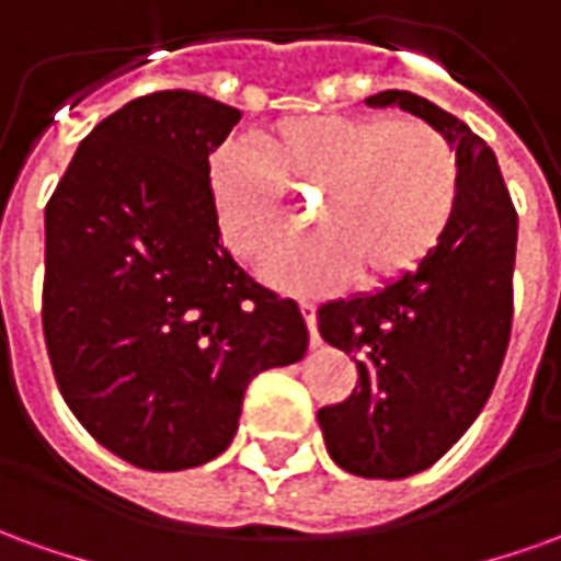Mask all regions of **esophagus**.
Here are the masks:
<instances>
[{"mask_svg": "<svg viewBox=\"0 0 561 561\" xmlns=\"http://www.w3.org/2000/svg\"><path fill=\"white\" fill-rule=\"evenodd\" d=\"M300 312H304L306 328H309V342H312V348H316L318 342H321V336H318V312H316V304H309V300H304V304H300Z\"/></svg>", "mask_w": 561, "mask_h": 561, "instance_id": "34e87169", "label": "esophagus"}]
</instances>
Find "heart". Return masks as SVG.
<instances>
[{
  "instance_id": "heart-1",
  "label": "heart",
  "mask_w": 561,
  "mask_h": 561,
  "mask_svg": "<svg viewBox=\"0 0 561 561\" xmlns=\"http://www.w3.org/2000/svg\"><path fill=\"white\" fill-rule=\"evenodd\" d=\"M285 192H318L312 237L285 245L267 279L285 291H330L352 276L364 288L402 279L433 255L457 216L462 161L423 119L324 114L282 119L261 156L221 149L209 161L216 221L243 261H261L294 213Z\"/></svg>"
}]
</instances>
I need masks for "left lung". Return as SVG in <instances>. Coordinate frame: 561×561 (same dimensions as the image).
Segmentation results:
<instances>
[{
    "instance_id": "8db88e82",
    "label": "left lung",
    "mask_w": 561,
    "mask_h": 561,
    "mask_svg": "<svg viewBox=\"0 0 561 561\" xmlns=\"http://www.w3.org/2000/svg\"><path fill=\"white\" fill-rule=\"evenodd\" d=\"M366 102L426 119L462 161L457 216L433 255L381 291L318 309L321 336L357 364L352 397L318 412L330 457L397 481L445 457L493 393L514 321L517 209L493 149L462 119L414 92Z\"/></svg>"
}]
</instances>
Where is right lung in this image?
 <instances>
[{
    "mask_svg": "<svg viewBox=\"0 0 561 561\" xmlns=\"http://www.w3.org/2000/svg\"><path fill=\"white\" fill-rule=\"evenodd\" d=\"M240 116L192 90L140 95L80 140L44 209L56 385L83 430L138 469L219 457L249 381L306 354L300 306L221 243L209 152Z\"/></svg>",
    "mask_w": 561,
    "mask_h": 561,
    "instance_id": "1",
    "label": "right lung"
}]
</instances>
